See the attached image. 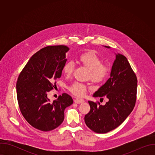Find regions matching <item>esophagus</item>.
<instances>
[{
  "label": "esophagus",
  "instance_id": "34e87169",
  "mask_svg": "<svg viewBox=\"0 0 155 155\" xmlns=\"http://www.w3.org/2000/svg\"><path fill=\"white\" fill-rule=\"evenodd\" d=\"M74 102L76 104H81V103H83L84 102V101L83 99H79V98H77L74 100Z\"/></svg>",
  "mask_w": 155,
  "mask_h": 155
}]
</instances>
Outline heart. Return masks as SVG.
<instances>
[{
	"instance_id": "heart-1",
	"label": "heart",
	"mask_w": 155,
	"mask_h": 155,
	"mask_svg": "<svg viewBox=\"0 0 155 155\" xmlns=\"http://www.w3.org/2000/svg\"><path fill=\"white\" fill-rule=\"evenodd\" d=\"M78 61L84 67L90 69L88 77L94 82H101L107 77L109 68L106 64H102V59L93 51H87L81 54L78 58ZM75 69L73 61L66 62L63 67V72L67 76L72 74ZM71 92L77 96H83L86 91V86L80 82H74L70 87Z\"/></svg>"
}]
</instances>
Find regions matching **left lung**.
I'll list each match as a JSON object with an SVG mask.
<instances>
[{"label":"left lung","instance_id":"obj_1","mask_svg":"<svg viewBox=\"0 0 155 155\" xmlns=\"http://www.w3.org/2000/svg\"><path fill=\"white\" fill-rule=\"evenodd\" d=\"M137 85L136 75L127 58L115 53L110 78L93 96L106 97L108 101L104 105L88 101L91 109L84 117L86 126L99 134L107 133L119 126L135 106Z\"/></svg>","mask_w":155,"mask_h":155}]
</instances>
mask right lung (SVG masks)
<instances>
[{
	"instance_id": "1",
	"label": "right lung",
	"mask_w": 155,
	"mask_h": 155,
	"mask_svg": "<svg viewBox=\"0 0 155 155\" xmlns=\"http://www.w3.org/2000/svg\"><path fill=\"white\" fill-rule=\"evenodd\" d=\"M64 45L41 49L29 60L16 83L17 99L21 112L34 127L49 131L58 127L64 119V110L73 104L71 96L63 93L53 102L47 93L53 89L67 61Z\"/></svg>"
}]
</instances>
